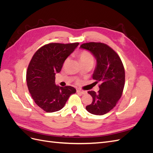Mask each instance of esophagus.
<instances>
[{"mask_svg":"<svg viewBox=\"0 0 153 153\" xmlns=\"http://www.w3.org/2000/svg\"><path fill=\"white\" fill-rule=\"evenodd\" d=\"M76 92H78V93H80V94H86V93H87V92H86V91H82V90H80V89H77V90H76Z\"/></svg>","mask_w":153,"mask_h":153,"instance_id":"34e87169","label":"esophagus"}]
</instances>
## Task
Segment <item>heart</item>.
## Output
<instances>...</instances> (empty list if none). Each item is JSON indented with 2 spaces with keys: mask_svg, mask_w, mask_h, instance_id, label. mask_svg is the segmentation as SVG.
<instances>
[{
  "mask_svg": "<svg viewBox=\"0 0 153 153\" xmlns=\"http://www.w3.org/2000/svg\"><path fill=\"white\" fill-rule=\"evenodd\" d=\"M79 59L81 63L87 62H92L94 61V58L92 54L87 52V51H82L79 54Z\"/></svg>",
  "mask_w": 153,
  "mask_h": 153,
  "instance_id": "b5f03b06",
  "label": "heart"
}]
</instances>
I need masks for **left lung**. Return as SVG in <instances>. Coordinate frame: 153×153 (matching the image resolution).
<instances>
[{"label": "left lung", "instance_id": "left-lung-1", "mask_svg": "<svg viewBox=\"0 0 153 153\" xmlns=\"http://www.w3.org/2000/svg\"><path fill=\"white\" fill-rule=\"evenodd\" d=\"M80 48L89 51L96 59L92 78L101 83L98 92H88L92 102L85 108L92 114L104 115L115 107L122 96L125 82L123 62L117 53L106 44L91 42L82 44Z\"/></svg>", "mask_w": 153, "mask_h": 153}]
</instances>
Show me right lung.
I'll return each instance as SVG.
<instances>
[{"label": "right lung", "instance_id": "add662e5", "mask_svg": "<svg viewBox=\"0 0 153 153\" xmlns=\"http://www.w3.org/2000/svg\"><path fill=\"white\" fill-rule=\"evenodd\" d=\"M79 43H49L34 53L27 68V87L36 105L47 112L61 110L69 97L76 92L71 86L55 84V75Z\"/></svg>", "mask_w": 153, "mask_h": 153}]
</instances>
